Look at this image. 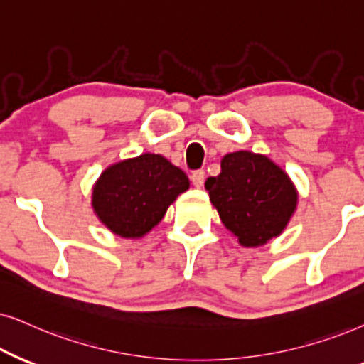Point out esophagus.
Masks as SVG:
<instances>
[{
  "label": "esophagus",
  "instance_id": "1",
  "mask_svg": "<svg viewBox=\"0 0 364 364\" xmlns=\"http://www.w3.org/2000/svg\"><path fill=\"white\" fill-rule=\"evenodd\" d=\"M191 181L196 188L203 186V183H205V171H203V169H196V171H193L191 173Z\"/></svg>",
  "mask_w": 364,
  "mask_h": 364
}]
</instances>
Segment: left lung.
<instances>
[{
	"label": "left lung",
	"mask_w": 364,
	"mask_h": 364,
	"mask_svg": "<svg viewBox=\"0 0 364 364\" xmlns=\"http://www.w3.org/2000/svg\"><path fill=\"white\" fill-rule=\"evenodd\" d=\"M220 218L243 247L264 245L287 225L297 203L296 188L277 164L238 151L222 159V173L205 181Z\"/></svg>",
	"instance_id": "left-lung-1"
}]
</instances>
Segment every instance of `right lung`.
I'll return each mask as SVG.
<instances>
[{
    "instance_id": "right-lung-1",
    "label": "right lung",
    "mask_w": 364,
    "mask_h": 364,
    "mask_svg": "<svg viewBox=\"0 0 364 364\" xmlns=\"http://www.w3.org/2000/svg\"><path fill=\"white\" fill-rule=\"evenodd\" d=\"M188 176L159 154H141L105 169L94 188L92 205L110 232L124 238L148 233L166 213Z\"/></svg>"
}]
</instances>
